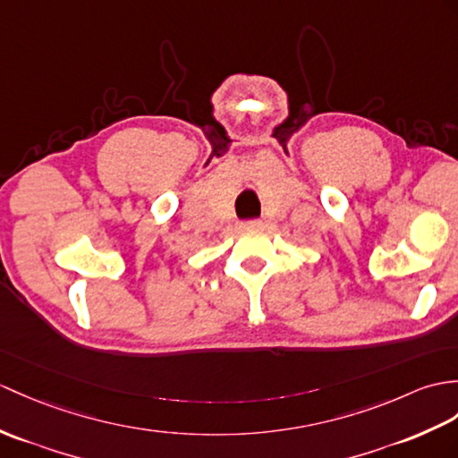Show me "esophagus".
I'll use <instances>...</instances> for the list:
<instances>
[{
	"label": "esophagus",
	"instance_id": "1",
	"mask_svg": "<svg viewBox=\"0 0 458 458\" xmlns=\"http://www.w3.org/2000/svg\"><path fill=\"white\" fill-rule=\"evenodd\" d=\"M261 226H263L261 220H248V222H243V228H246V230H258V228H261Z\"/></svg>",
	"mask_w": 458,
	"mask_h": 458
}]
</instances>
